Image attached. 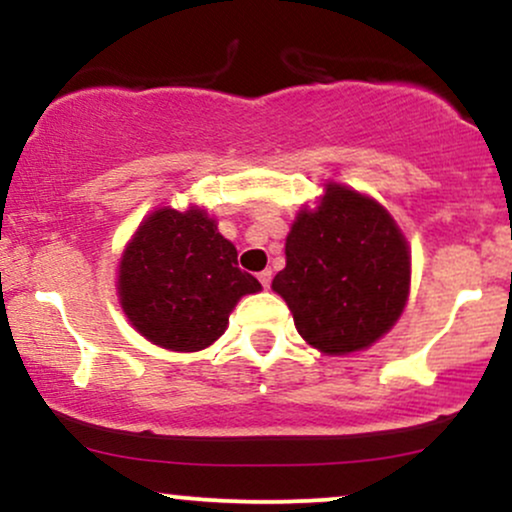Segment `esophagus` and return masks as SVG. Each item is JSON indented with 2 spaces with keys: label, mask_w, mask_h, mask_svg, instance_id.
Wrapping results in <instances>:
<instances>
[{
  "label": "esophagus",
  "mask_w": 512,
  "mask_h": 512,
  "mask_svg": "<svg viewBox=\"0 0 512 512\" xmlns=\"http://www.w3.org/2000/svg\"><path fill=\"white\" fill-rule=\"evenodd\" d=\"M257 279H260V284L264 289H269V284H272V269H264V272L257 274Z\"/></svg>",
  "instance_id": "obj_1"
}]
</instances>
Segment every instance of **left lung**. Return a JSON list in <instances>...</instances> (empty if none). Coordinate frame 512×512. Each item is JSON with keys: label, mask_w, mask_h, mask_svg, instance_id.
Instances as JSON below:
<instances>
[{"label": "left lung", "mask_w": 512, "mask_h": 512, "mask_svg": "<svg viewBox=\"0 0 512 512\" xmlns=\"http://www.w3.org/2000/svg\"><path fill=\"white\" fill-rule=\"evenodd\" d=\"M409 281V245L395 219L375 199L330 182L315 209L298 211L272 289L305 342L342 356L392 330Z\"/></svg>", "instance_id": "left-lung-1"}]
</instances>
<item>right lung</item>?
Instances as JSON below:
<instances>
[{
	"instance_id": "add662e5",
	"label": "right lung",
	"mask_w": 512,
	"mask_h": 512,
	"mask_svg": "<svg viewBox=\"0 0 512 512\" xmlns=\"http://www.w3.org/2000/svg\"><path fill=\"white\" fill-rule=\"evenodd\" d=\"M238 269V250L204 209H156L127 243L117 293L142 337L170 351L207 349L226 332L245 293L260 291Z\"/></svg>"
}]
</instances>
